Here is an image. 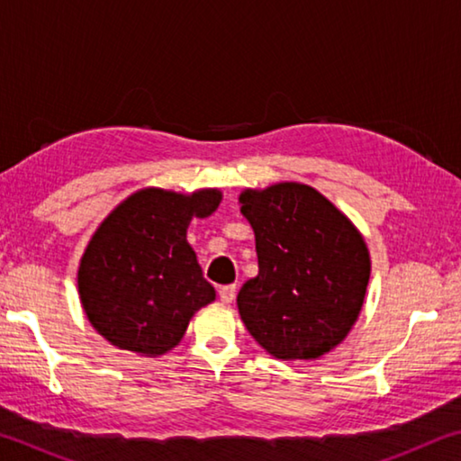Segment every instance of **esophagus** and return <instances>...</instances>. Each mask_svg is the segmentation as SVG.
<instances>
[{"mask_svg": "<svg viewBox=\"0 0 461 461\" xmlns=\"http://www.w3.org/2000/svg\"><path fill=\"white\" fill-rule=\"evenodd\" d=\"M220 299L223 303H231L236 299V285H225L220 288Z\"/></svg>", "mask_w": 461, "mask_h": 461, "instance_id": "esophagus-1", "label": "esophagus"}]
</instances>
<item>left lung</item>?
Wrapping results in <instances>:
<instances>
[{"instance_id":"obj_1","label":"left lung","mask_w":461,"mask_h":461,"mask_svg":"<svg viewBox=\"0 0 461 461\" xmlns=\"http://www.w3.org/2000/svg\"><path fill=\"white\" fill-rule=\"evenodd\" d=\"M240 205L258 254V276L238 293L246 330L278 360L331 352L364 305L370 254L362 233L309 185L246 189Z\"/></svg>"}]
</instances>
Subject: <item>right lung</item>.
Wrapping results in <instances>:
<instances>
[{"label":"right lung","mask_w":461,"mask_h":461,"mask_svg":"<svg viewBox=\"0 0 461 461\" xmlns=\"http://www.w3.org/2000/svg\"><path fill=\"white\" fill-rule=\"evenodd\" d=\"M221 191L142 189L109 213L85 248L79 296L89 323L120 349L148 357L178 346L191 317L215 301L186 228L209 217Z\"/></svg>","instance_id":"1"}]
</instances>
